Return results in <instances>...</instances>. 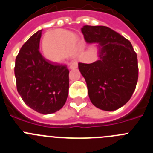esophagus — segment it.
Returning <instances> with one entry per match:
<instances>
[{
  "instance_id": "obj_1",
  "label": "esophagus",
  "mask_w": 153,
  "mask_h": 153,
  "mask_svg": "<svg viewBox=\"0 0 153 153\" xmlns=\"http://www.w3.org/2000/svg\"><path fill=\"white\" fill-rule=\"evenodd\" d=\"M77 63L75 61H72L71 63H70V69H74V68H76L77 67Z\"/></svg>"
}]
</instances>
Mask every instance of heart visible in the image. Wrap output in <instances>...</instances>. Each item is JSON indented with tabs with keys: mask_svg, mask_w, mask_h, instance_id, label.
<instances>
[{
	"mask_svg": "<svg viewBox=\"0 0 153 153\" xmlns=\"http://www.w3.org/2000/svg\"><path fill=\"white\" fill-rule=\"evenodd\" d=\"M44 43L53 45L54 50L51 52H45V55L49 60L53 61H60L66 56H74L81 47L77 36L62 30L50 32L45 37Z\"/></svg>",
	"mask_w": 153,
	"mask_h": 153,
	"instance_id": "b5f03b06",
	"label": "heart"
}]
</instances>
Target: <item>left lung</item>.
Here are the masks:
<instances>
[{
  "instance_id": "obj_1",
  "label": "left lung",
  "mask_w": 153,
  "mask_h": 153,
  "mask_svg": "<svg viewBox=\"0 0 153 153\" xmlns=\"http://www.w3.org/2000/svg\"><path fill=\"white\" fill-rule=\"evenodd\" d=\"M81 31L87 43L100 45V60L79 63L92 103L113 111L124 106L136 89L139 76L136 53L122 35L106 26H86Z\"/></svg>"
}]
</instances>
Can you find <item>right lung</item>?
I'll use <instances>...</instances> for the list:
<instances>
[{
  "instance_id": "add662e5",
  "label": "right lung",
  "mask_w": 153,
  "mask_h": 153,
  "mask_svg": "<svg viewBox=\"0 0 153 153\" xmlns=\"http://www.w3.org/2000/svg\"><path fill=\"white\" fill-rule=\"evenodd\" d=\"M42 30L30 37L16 57L14 74L17 92L29 107L42 114L60 110L69 92L67 65L53 63L42 56Z\"/></svg>"
}]
</instances>
